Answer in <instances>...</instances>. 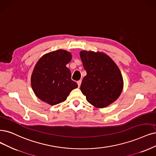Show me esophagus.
Listing matches in <instances>:
<instances>
[{"mask_svg":"<svg viewBox=\"0 0 156 156\" xmlns=\"http://www.w3.org/2000/svg\"><path fill=\"white\" fill-rule=\"evenodd\" d=\"M77 83H78V87H80V85H81V83H82V80H79V81L77 82Z\"/></svg>","mask_w":156,"mask_h":156,"instance_id":"esophagus-1","label":"esophagus"}]
</instances>
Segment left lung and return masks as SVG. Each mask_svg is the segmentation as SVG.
<instances>
[{"label": "left lung", "mask_w": 156, "mask_h": 156, "mask_svg": "<svg viewBox=\"0 0 156 156\" xmlns=\"http://www.w3.org/2000/svg\"><path fill=\"white\" fill-rule=\"evenodd\" d=\"M87 75L80 90L86 99L96 108H105L116 101L122 93L123 80L119 69L106 54L82 51L80 53Z\"/></svg>", "instance_id": "8db88e82"}]
</instances>
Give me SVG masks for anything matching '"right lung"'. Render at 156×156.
<instances>
[{
    "mask_svg": "<svg viewBox=\"0 0 156 156\" xmlns=\"http://www.w3.org/2000/svg\"><path fill=\"white\" fill-rule=\"evenodd\" d=\"M71 59V53L63 49L50 52L39 59L33 69L31 83L40 100L51 105L58 104L78 87L66 67Z\"/></svg>",
    "mask_w": 156,
    "mask_h": 156,
    "instance_id": "obj_1",
    "label": "right lung"
}]
</instances>
